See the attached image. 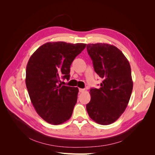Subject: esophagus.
I'll use <instances>...</instances> for the list:
<instances>
[{
  "mask_svg": "<svg viewBox=\"0 0 155 155\" xmlns=\"http://www.w3.org/2000/svg\"><path fill=\"white\" fill-rule=\"evenodd\" d=\"M79 92H84L85 91V89H84V88H79Z\"/></svg>",
  "mask_w": 155,
  "mask_h": 155,
  "instance_id": "obj_1",
  "label": "esophagus"
}]
</instances>
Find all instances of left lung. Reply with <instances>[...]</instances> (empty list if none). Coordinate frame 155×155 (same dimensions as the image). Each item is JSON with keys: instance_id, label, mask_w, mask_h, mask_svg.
Returning <instances> with one entry per match:
<instances>
[{"instance_id": "1", "label": "left lung", "mask_w": 155, "mask_h": 155, "mask_svg": "<svg viewBox=\"0 0 155 155\" xmlns=\"http://www.w3.org/2000/svg\"><path fill=\"white\" fill-rule=\"evenodd\" d=\"M87 49L95 72L104 79L100 88H91L87 110L95 122L109 125L120 118L129 101L133 87L130 64L112 45L88 44Z\"/></svg>"}]
</instances>
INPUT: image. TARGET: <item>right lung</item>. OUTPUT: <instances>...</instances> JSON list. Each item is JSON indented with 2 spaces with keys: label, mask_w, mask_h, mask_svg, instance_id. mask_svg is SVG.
<instances>
[{
  "label": "right lung",
  "mask_w": 155,
  "mask_h": 155,
  "mask_svg": "<svg viewBox=\"0 0 155 155\" xmlns=\"http://www.w3.org/2000/svg\"><path fill=\"white\" fill-rule=\"evenodd\" d=\"M86 44L46 43L31 55L26 70V85L35 110L46 122L61 124L71 117L78 88L61 85L69 79L70 65Z\"/></svg>",
  "instance_id": "right-lung-1"
}]
</instances>
